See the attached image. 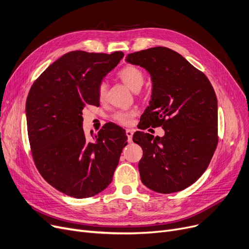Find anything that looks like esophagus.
I'll list each match as a JSON object with an SVG mask.
<instances>
[{"mask_svg":"<svg viewBox=\"0 0 249 249\" xmlns=\"http://www.w3.org/2000/svg\"><path fill=\"white\" fill-rule=\"evenodd\" d=\"M126 135L128 137V142H132V136H133V131L130 129L126 130Z\"/></svg>","mask_w":249,"mask_h":249,"instance_id":"1","label":"esophagus"}]
</instances>
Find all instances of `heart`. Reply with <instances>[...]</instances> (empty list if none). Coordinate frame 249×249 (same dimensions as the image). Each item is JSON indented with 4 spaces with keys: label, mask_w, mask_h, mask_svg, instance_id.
<instances>
[{
    "label": "heart",
    "mask_w": 249,
    "mask_h": 249,
    "mask_svg": "<svg viewBox=\"0 0 249 249\" xmlns=\"http://www.w3.org/2000/svg\"><path fill=\"white\" fill-rule=\"evenodd\" d=\"M117 76L132 90H138L144 84L145 76L143 71L137 68L136 65L128 64L125 65L117 73ZM107 95V84L105 82L100 83L98 86V97L100 101H104L106 99ZM137 112L134 109L131 110H119L113 114V120L123 126H129L133 122L134 117L136 116Z\"/></svg>",
    "instance_id": "b5f03b06"
}]
</instances>
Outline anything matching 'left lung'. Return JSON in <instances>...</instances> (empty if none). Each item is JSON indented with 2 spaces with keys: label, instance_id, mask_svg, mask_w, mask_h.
I'll return each mask as SVG.
<instances>
[{
  "label": "left lung",
  "instance_id": "left-lung-1",
  "mask_svg": "<svg viewBox=\"0 0 249 249\" xmlns=\"http://www.w3.org/2000/svg\"><path fill=\"white\" fill-rule=\"evenodd\" d=\"M126 60L146 69L152 78L139 129L162 127L165 132L161 138L133 135L143 150L138 163L143 185L161 194L184 190L204 174L218 144L215 90L203 71L167 47L133 52Z\"/></svg>",
  "mask_w": 249,
  "mask_h": 249
}]
</instances>
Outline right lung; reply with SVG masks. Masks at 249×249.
<instances>
[{"mask_svg":"<svg viewBox=\"0 0 249 249\" xmlns=\"http://www.w3.org/2000/svg\"><path fill=\"white\" fill-rule=\"evenodd\" d=\"M124 53L82 50L62 55L39 75L26 101L28 138L33 161L57 191L76 199L89 198L113 179L127 136L114 124L91 141L83 129V110L98 106V86Z\"/></svg>","mask_w":249,"mask_h":249,"instance_id":"right-lung-1","label":"right lung"}]
</instances>
